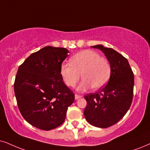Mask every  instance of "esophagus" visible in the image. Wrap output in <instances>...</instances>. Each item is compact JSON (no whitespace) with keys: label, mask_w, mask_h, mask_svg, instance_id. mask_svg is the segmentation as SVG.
I'll list each match as a JSON object with an SVG mask.
<instances>
[{"label":"esophagus","mask_w":150,"mask_h":150,"mask_svg":"<svg viewBox=\"0 0 150 150\" xmlns=\"http://www.w3.org/2000/svg\"><path fill=\"white\" fill-rule=\"evenodd\" d=\"M81 97H82V96H79V95H77V94H75V100H78V99H79V98H81Z\"/></svg>","instance_id":"obj_1"}]
</instances>
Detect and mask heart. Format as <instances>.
<instances>
[{
	"label": "heart",
	"instance_id": "heart-1",
	"mask_svg": "<svg viewBox=\"0 0 150 150\" xmlns=\"http://www.w3.org/2000/svg\"><path fill=\"white\" fill-rule=\"evenodd\" d=\"M60 74L68 86H74L80 78L82 80L77 90L84 91L91 87L99 89L107 84L111 75L109 61L90 50H82L71 59V64H62Z\"/></svg>",
	"mask_w": 150,
	"mask_h": 150
}]
</instances>
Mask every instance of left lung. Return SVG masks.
Instances as JSON below:
<instances>
[{
    "label": "left lung",
    "instance_id": "8db88e82",
    "mask_svg": "<svg viewBox=\"0 0 150 150\" xmlns=\"http://www.w3.org/2000/svg\"><path fill=\"white\" fill-rule=\"evenodd\" d=\"M91 47L105 54L111 66V75L109 82L101 90L84 96L87 104L84 115L92 125L107 128L122 119L129 109L134 76L127 59L117 51L102 45Z\"/></svg>",
    "mask_w": 150,
    "mask_h": 150
}]
</instances>
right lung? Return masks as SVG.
<instances>
[{
	"label": "right lung",
	"mask_w": 150,
	"mask_h": 150,
	"mask_svg": "<svg viewBox=\"0 0 150 150\" xmlns=\"http://www.w3.org/2000/svg\"><path fill=\"white\" fill-rule=\"evenodd\" d=\"M69 52L64 48L44 47L18 67L14 85L18 107L25 120L38 129L48 131L61 125L75 100L60 74Z\"/></svg>",
	"instance_id": "add662e5"
}]
</instances>
